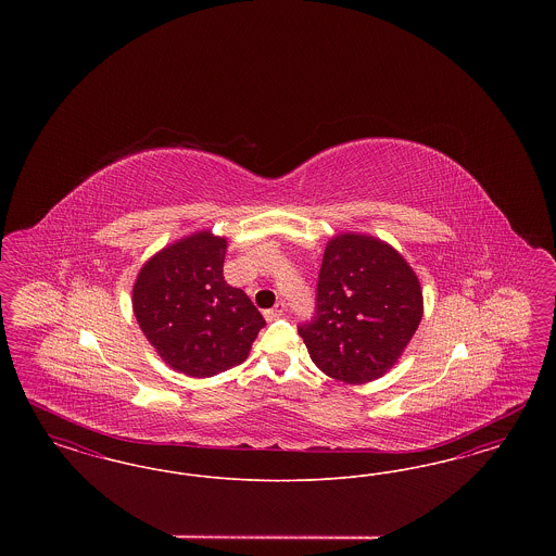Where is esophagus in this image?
<instances>
[{"mask_svg":"<svg viewBox=\"0 0 556 556\" xmlns=\"http://www.w3.org/2000/svg\"><path fill=\"white\" fill-rule=\"evenodd\" d=\"M283 313H286V304H283V302H279L277 306H273V308L265 311V318L266 320H275V318L283 317Z\"/></svg>","mask_w":556,"mask_h":556,"instance_id":"obj_1","label":"esophagus"}]
</instances>
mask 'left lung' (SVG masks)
<instances>
[{
  "mask_svg": "<svg viewBox=\"0 0 556 556\" xmlns=\"http://www.w3.org/2000/svg\"><path fill=\"white\" fill-rule=\"evenodd\" d=\"M421 317L413 266L388 241L348 231L325 245L317 315L298 333L325 375L361 386L396 365Z\"/></svg>",
  "mask_w": 556,
  "mask_h": 556,
  "instance_id": "1",
  "label": "left lung"
}]
</instances>
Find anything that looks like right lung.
Instances as JSON below:
<instances>
[{
    "label": "right lung",
    "instance_id": "1",
    "mask_svg": "<svg viewBox=\"0 0 556 556\" xmlns=\"http://www.w3.org/2000/svg\"><path fill=\"white\" fill-rule=\"evenodd\" d=\"M227 238L195 231L162 248L139 268L132 313L160 358L189 377L241 365L265 318L223 277Z\"/></svg>",
    "mask_w": 556,
    "mask_h": 556
}]
</instances>
